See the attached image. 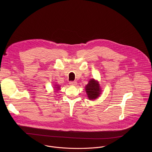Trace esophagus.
<instances>
[{
	"label": "esophagus",
	"mask_w": 152,
	"mask_h": 152,
	"mask_svg": "<svg viewBox=\"0 0 152 152\" xmlns=\"http://www.w3.org/2000/svg\"><path fill=\"white\" fill-rule=\"evenodd\" d=\"M69 84L70 86H75V85H77V82L75 81H70V82L69 83Z\"/></svg>",
	"instance_id": "obj_1"
}]
</instances>
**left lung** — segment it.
Instances as JSON below:
<instances>
[{
	"mask_svg": "<svg viewBox=\"0 0 152 152\" xmlns=\"http://www.w3.org/2000/svg\"><path fill=\"white\" fill-rule=\"evenodd\" d=\"M86 90L88 97L91 100L97 98L101 94L99 84L94 79H92L88 82V84L86 87Z\"/></svg>",
	"mask_w": 152,
	"mask_h": 152,
	"instance_id": "obj_1",
	"label": "left lung"
}]
</instances>
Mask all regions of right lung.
<instances>
[{"label":"right lung","instance_id":"add662e5","mask_svg":"<svg viewBox=\"0 0 152 152\" xmlns=\"http://www.w3.org/2000/svg\"><path fill=\"white\" fill-rule=\"evenodd\" d=\"M57 86V87H56V88H57V89H56V90H59V89H60V87H59V86Z\"/></svg>","mask_w":152,"mask_h":152}]
</instances>
